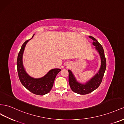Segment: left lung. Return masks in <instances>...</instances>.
I'll list each match as a JSON object with an SVG mask.
<instances>
[{"instance_id": "1", "label": "left lung", "mask_w": 124, "mask_h": 124, "mask_svg": "<svg viewBox=\"0 0 124 124\" xmlns=\"http://www.w3.org/2000/svg\"><path fill=\"white\" fill-rule=\"evenodd\" d=\"M89 38L94 41L93 42V45L95 46V48L98 51L101 57V65L98 73H96L90 81L84 85L81 84L77 81L72 72L70 70H68L69 72V83L70 88L74 92L82 95L91 93L98 88L102 82L106 67V58L103 47L95 38L92 36H89Z\"/></svg>"}]
</instances>
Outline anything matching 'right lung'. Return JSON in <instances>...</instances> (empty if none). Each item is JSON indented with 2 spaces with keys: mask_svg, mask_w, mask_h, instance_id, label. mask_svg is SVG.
Instances as JSON below:
<instances>
[{
  "mask_svg": "<svg viewBox=\"0 0 124 124\" xmlns=\"http://www.w3.org/2000/svg\"><path fill=\"white\" fill-rule=\"evenodd\" d=\"M33 36L34 35H33L32 38ZM31 39L27 40L23 43L18 54L16 62L18 76L22 85L29 91L33 94L43 95L51 91L56 77L61 69L57 68L52 69L45 76L39 79H34L29 76L23 67L22 56L26 43Z\"/></svg>",
  "mask_w": 124,
  "mask_h": 124,
  "instance_id": "add662e5",
  "label": "right lung"
}]
</instances>
